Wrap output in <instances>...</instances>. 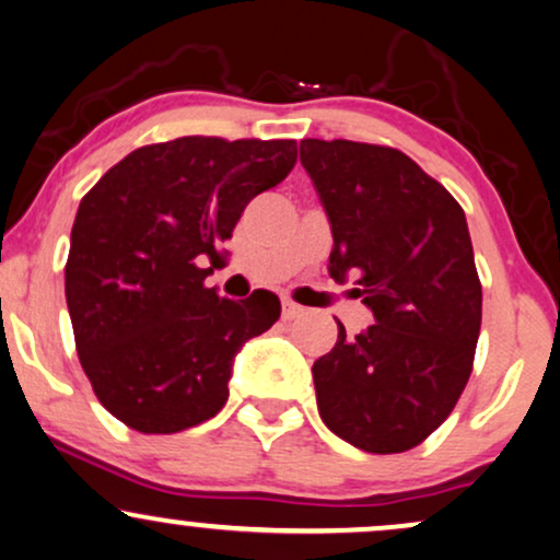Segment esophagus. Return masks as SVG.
<instances>
[{"label": "esophagus", "instance_id": "1", "mask_svg": "<svg viewBox=\"0 0 560 560\" xmlns=\"http://www.w3.org/2000/svg\"><path fill=\"white\" fill-rule=\"evenodd\" d=\"M304 313V310L300 307V304H294V302H284L281 304V317H284V320H294V317H300Z\"/></svg>", "mask_w": 560, "mask_h": 560}]
</instances>
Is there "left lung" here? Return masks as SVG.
<instances>
[{
	"instance_id": "left-lung-1",
	"label": "left lung",
	"mask_w": 560,
	"mask_h": 560,
	"mask_svg": "<svg viewBox=\"0 0 560 560\" xmlns=\"http://www.w3.org/2000/svg\"><path fill=\"white\" fill-rule=\"evenodd\" d=\"M336 281L357 273L374 325L313 364L317 410L353 447L393 455L442 427L472 372L483 292L465 211L393 147L302 139Z\"/></svg>"
}]
</instances>
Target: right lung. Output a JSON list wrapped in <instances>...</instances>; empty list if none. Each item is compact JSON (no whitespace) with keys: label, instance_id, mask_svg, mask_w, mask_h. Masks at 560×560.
I'll list each match as a JSON object with an SVG mask.
<instances>
[{"label":"right lung","instance_id":"right-lung-1","mask_svg":"<svg viewBox=\"0 0 560 560\" xmlns=\"http://www.w3.org/2000/svg\"><path fill=\"white\" fill-rule=\"evenodd\" d=\"M294 162V139L180 137L126 154L80 201L67 307L92 390L126 427L175 434L228 402L237 351L281 302L266 289L224 300L203 287L208 264Z\"/></svg>","mask_w":560,"mask_h":560}]
</instances>
